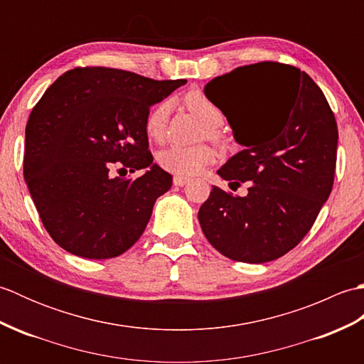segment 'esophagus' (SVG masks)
Segmentation results:
<instances>
[{
	"label": "esophagus",
	"instance_id": "1",
	"mask_svg": "<svg viewBox=\"0 0 364 364\" xmlns=\"http://www.w3.org/2000/svg\"><path fill=\"white\" fill-rule=\"evenodd\" d=\"M186 183H189V178H184V176H180V175L173 176V184H175V186H184V184H186Z\"/></svg>",
	"mask_w": 364,
	"mask_h": 364
}]
</instances>
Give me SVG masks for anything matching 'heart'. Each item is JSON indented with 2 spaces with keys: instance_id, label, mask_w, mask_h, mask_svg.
Instances as JSON below:
<instances>
[{
  "instance_id": "b5f03b06",
  "label": "heart",
  "mask_w": 364,
  "mask_h": 364,
  "mask_svg": "<svg viewBox=\"0 0 364 364\" xmlns=\"http://www.w3.org/2000/svg\"><path fill=\"white\" fill-rule=\"evenodd\" d=\"M184 102H186L192 112L197 114L203 120V123L208 127V134H210V137L218 139L219 131L215 129V127H219L223 122V115L219 107L210 98L205 97L202 92H191V94L184 97ZM170 106H172V103L168 100H164V102L151 107V111L146 115L145 133L153 141H161L164 137ZM213 151L206 145L188 146L173 144L158 154V162L162 168L168 170V172L180 176H191L202 172L213 161Z\"/></svg>"
}]
</instances>
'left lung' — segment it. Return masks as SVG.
<instances>
[{"mask_svg": "<svg viewBox=\"0 0 364 364\" xmlns=\"http://www.w3.org/2000/svg\"><path fill=\"white\" fill-rule=\"evenodd\" d=\"M242 150L218 173L245 197L213 186L198 222L223 257L261 264L310 231L333 188L338 127L326 95L305 72L280 63L237 67L205 86Z\"/></svg>", "mask_w": 364, "mask_h": 364, "instance_id": "left-lung-1", "label": "left lung"}]
</instances>
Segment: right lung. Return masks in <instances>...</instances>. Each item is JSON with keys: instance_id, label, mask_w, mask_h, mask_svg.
I'll use <instances>...</instances> for the list:
<instances>
[{"instance_id": "obj_1", "label": "right lung", "mask_w": 364, "mask_h": 364, "mask_svg": "<svg viewBox=\"0 0 364 364\" xmlns=\"http://www.w3.org/2000/svg\"><path fill=\"white\" fill-rule=\"evenodd\" d=\"M186 80L156 81L107 67H78L45 90L26 125L23 175L53 241L107 259L133 247L172 175L153 162L145 119ZM112 165L146 170L112 178Z\"/></svg>"}]
</instances>
